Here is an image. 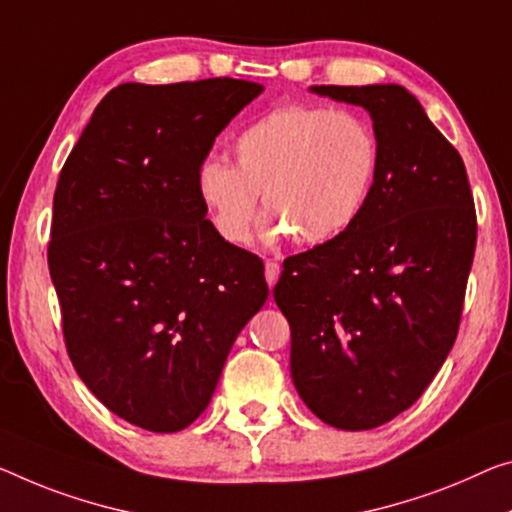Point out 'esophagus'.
<instances>
[{
    "label": "esophagus",
    "instance_id": "esophagus-1",
    "mask_svg": "<svg viewBox=\"0 0 512 512\" xmlns=\"http://www.w3.org/2000/svg\"><path fill=\"white\" fill-rule=\"evenodd\" d=\"M279 274H281L279 263H274V261H267V263H265V279H267V286L274 288V283L279 281Z\"/></svg>",
    "mask_w": 512,
    "mask_h": 512
}]
</instances>
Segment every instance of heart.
Wrapping results in <instances>:
<instances>
[{
	"mask_svg": "<svg viewBox=\"0 0 512 512\" xmlns=\"http://www.w3.org/2000/svg\"><path fill=\"white\" fill-rule=\"evenodd\" d=\"M235 164L206 157L196 194L215 231L245 245L263 194L261 233H293L300 245H325L357 222L380 171L373 125L352 112L318 105H281L235 137Z\"/></svg>",
	"mask_w": 512,
	"mask_h": 512,
	"instance_id": "heart-1",
	"label": "heart"
}]
</instances>
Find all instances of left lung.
Returning a JSON list of instances; mask_svg holds the SVG:
<instances>
[{"label":"left lung","instance_id":"8db88e82","mask_svg":"<svg viewBox=\"0 0 512 512\" xmlns=\"http://www.w3.org/2000/svg\"><path fill=\"white\" fill-rule=\"evenodd\" d=\"M364 107L380 171L338 238L283 261L274 302L290 325V375L329 426L371 430L412 407L458 336L476 249L460 153L398 84L311 86Z\"/></svg>","mask_w":512,"mask_h":512}]
</instances>
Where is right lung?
<instances>
[{
	"label": "right lung",
	"instance_id": "1",
	"mask_svg": "<svg viewBox=\"0 0 512 512\" xmlns=\"http://www.w3.org/2000/svg\"><path fill=\"white\" fill-rule=\"evenodd\" d=\"M263 86L121 84L59 174L47 265L68 357L107 410L178 432L206 410L267 300L263 261L215 231L196 169Z\"/></svg>",
	"mask_w": 512,
	"mask_h": 512
}]
</instances>
